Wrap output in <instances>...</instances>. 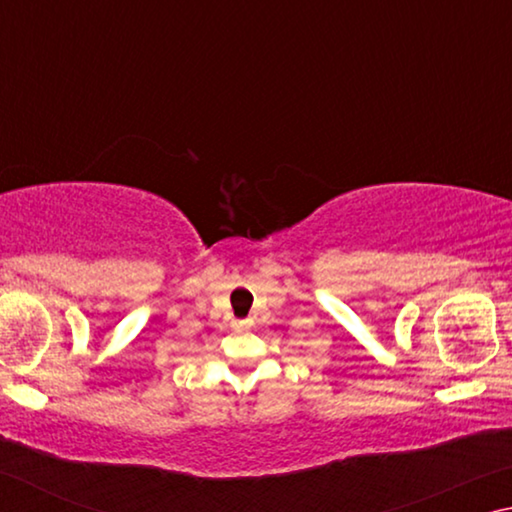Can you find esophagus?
<instances>
[{
    "instance_id": "obj_1",
    "label": "esophagus",
    "mask_w": 512,
    "mask_h": 512,
    "mask_svg": "<svg viewBox=\"0 0 512 512\" xmlns=\"http://www.w3.org/2000/svg\"><path fill=\"white\" fill-rule=\"evenodd\" d=\"M250 323H253V320H250V318H246V320H235V327L244 329V327H250Z\"/></svg>"
}]
</instances>
